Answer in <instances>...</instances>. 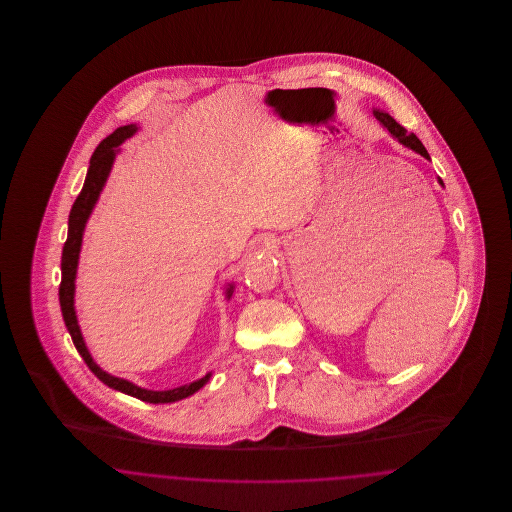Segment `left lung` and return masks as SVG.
Returning <instances> with one entry per match:
<instances>
[{"label":"left lung","mask_w":512,"mask_h":512,"mask_svg":"<svg viewBox=\"0 0 512 512\" xmlns=\"http://www.w3.org/2000/svg\"><path fill=\"white\" fill-rule=\"evenodd\" d=\"M372 113H374L376 121L380 122V124L388 130V134H390L391 138H395L401 146L413 149L414 153L422 155L424 159H430V155H428L426 147L422 146V142L414 136L413 132H407V128L395 121L390 113H386V111H382V109H374ZM438 182L443 186V180H441V178H438Z\"/></svg>","instance_id":"obj_1"}]
</instances>
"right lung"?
Masks as SVG:
<instances>
[{"label":"right lung","instance_id":"add662e5","mask_svg":"<svg viewBox=\"0 0 512 512\" xmlns=\"http://www.w3.org/2000/svg\"><path fill=\"white\" fill-rule=\"evenodd\" d=\"M140 130L138 124H126V126H119L113 134H109L94 151L92 159H90V169L86 174L82 192L76 197L71 215H69V234H67V242L63 245V257H61V286H59V303H61V313H63V320L65 326L73 338L74 347L80 353V357L84 359V363L88 368L98 376L99 380L113 388V390L121 391L126 395H132L140 401L146 403H174L180 399H186L190 395H194L195 391L201 390L213 376V372H207L203 378L172 388V390L155 391L146 390L136 386L130 380H124L119 376H113L109 372H105L103 368H99L98 363L92 359L84 336L80 332L78 326V318H76V309H74V290H76V270H78V259H80V249H82V238H84V230L90 215L94 213V207L98 203L99 195L105 188V182L111 174L113 163L117 159V155L121 153V146L132 138L136 132ZM226 299L232 297L234 293V284H228L226 288Z\"/></svg>","mask_w":512,"mask_h":512}]
</instances>
